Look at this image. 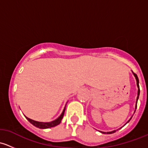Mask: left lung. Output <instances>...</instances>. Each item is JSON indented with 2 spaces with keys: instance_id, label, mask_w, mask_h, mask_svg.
Instances as JSON below:
<instances>
[{
  "instance_id": "left-lung-1",
  "label": "left lung",
  "mask_w": 148,
  "mask_h": 148,
  "mask_svg": "<svg viewBox=\"0 0 148 148\" xmlns=\"http://www.w3.org/2000/svg\"><path fill=\"white\" fill-rule=\"evenodd\" d=\"M133 74H134V76H135V79H136L137 85H138V97H137V103H138V98H139V95H140V87H139V79H138V76H137L136 74H135V73H133ZM135 108H137V104H136V106H135ZM131 118H132V117H131ZM131 118L130 119V120H131ZM130 120H129V121H130ZM129 121H128V122H129ZM117 130H114V131H112V132H102V133H103V134H112V133H114V132H115Z\"/></svg>"
}]
</instances>
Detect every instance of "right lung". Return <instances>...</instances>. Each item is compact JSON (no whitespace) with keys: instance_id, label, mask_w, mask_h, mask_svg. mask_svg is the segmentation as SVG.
<instances>
[{"instance_id":"1","label":"right lung","mask_w":148,"mask_h":148,"mask_svg":"<svg viewBox=\"0 0 148 148\" xmlns=\"http://www.w3.org/2000/svg\"><path fill=\"white\" fill-rule=\"evenodd\" d=\"M65 109L66 107H64L63 110V112L62 113L60 116L58 117L56 120H55L54 121H52L51 122H37V121H34L33 120H31V119L28 118V117H26V118L33 125H34L35 127L38 128H41V129H46V128H50V127H53L56 126V125H59L60 122H62V118L64 117V112H65Z\"/></svg>"}]
</instances>
